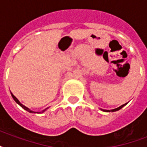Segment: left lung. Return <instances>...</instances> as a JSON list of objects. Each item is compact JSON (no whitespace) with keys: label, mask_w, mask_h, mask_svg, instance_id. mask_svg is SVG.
Returning a JSON list of instances; mask_svg holds the SVG:
<instances>
[{"label":"left lung","mask_w":147,"mask_h":147,"mask_svg":"<svg viewBox=\"0 0 147 147\" xmlns=\"http://www.w3.org/2000/svg\"><path fill=\"white\" fill-rule=\"evenodd\" d=\"M126 105V104H124V105H121V106H120V107H117V108L113 109V110H111H111H102V111H105V112H111V111L114 112V111H118V110L121 109V108H122V107H123V106H124V105Z\"/></svg>","instance_id":"obj_1"}]
</instances>
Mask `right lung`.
<instances>
[{
    "instance_id": "obj_1",
    "label": "right lung",
    "mask_w": 147,
    "mask_h": 147,
    "mask_svg": "<svg viewBox=\"0 0 147 147\" xmlns=\"http://www.w3.org/2000/svg\"><path fill=\"white\" fill-rule=\"evenodd\" d=\"M11 95H12V97H13V100H15V101H16V102L17 103V104H18V105H20V107H23V108H24V110H26V111H27L28 112H30V113H36V112H34V111H30V110L29 109L28 107H25V106H24V105H23L21 104V103L20 102L19 100H18V99H17V98H16V97L14 96V95H13V94H12V93H11ZM46 110L47 109H45L44 111H46Z\"/></svg>"
}]
</instances>
